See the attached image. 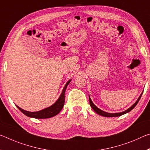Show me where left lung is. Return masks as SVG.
Returning <instances> with one entry per match:
<instances>
[{"mask_svg": "<svg viewBox=\"0 0 150 150\" xmlns=\"http://www.w3.org/2000/svg\"><path fill=\"white\" fill-rule=\"evenodd\" d=\"M142 93H143V92L142 93V94L140 95V96L139 97V98L137 99V100L135 101V103H134V104L133 105H132L129 108H128L127 110H125L124 111H122V112H120V113H108V112H105V111H103L101 110L100 109H99L97 107H96V105H94V103H93L91 98H90V97L89 96V103H90V105H91V108L93 109L94 111H96V112L99 114V115H100L101 116H104V117H117V116H120V115H122L123 114H125L128 112H129L130 111H132L133 109H134L136 105L138 103V101H139L140 98H141V97L142 96Z\"/></svg>", "mask_w": 150, "mask_h": 150, "instance_id": "1", "label": "left lung"}]
</instances>
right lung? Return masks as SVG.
I'll return each instance as SVG.
<instances>
[{"label": "right lung", "instance_id": "1", "mask_svg": "<svg viewBox=\"0 0 150 150\" xmlns=\"http://www.w3.org/2000/svg\"><path fill=\"white\" fill-rule=\"evenodd\" d=\"M71 81V79L67 82L65 87L63 88L62 93H61V96L59 97L57 101L54 104H53L51 106L49 107V108L42 109V110L39 111L30 112V111L24 110V109H21L18 105L16 106L17 107V108L19 109L21 112L29 117H33L36 119H46L54 117V116L57 115L63 108L64 103H65V92L67 87V85Z\"/></svg>", "mask_w": 150, "mask_h": 150}]
</instances>
